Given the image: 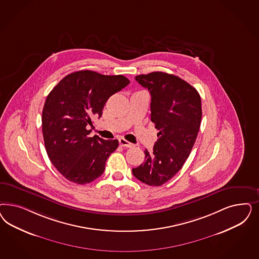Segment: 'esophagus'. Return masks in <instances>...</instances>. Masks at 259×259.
I'll return each instance as SVG.
<instances>
[{
  "label": "esophagus",
  "mask_w": 259,
  "mask_h": 259,
  "mask_svg": "<svg viewBox=\"0 0 259 259\" xmlns=\"http://www.w3.org/2000/svg\"><path fill=\"white\" fill-rule=\"evenodd\" d=\"M119 144H120V146L125 147V148H132V147H134V144H133V143L126 141L124 138H120V139H119Z\"/></svg>",
  "instance_id": "obj_1"
}]
</instances>
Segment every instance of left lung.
Wrapping results in <instances>:
<instances>
[{"label": "left lung", "instance_id": "1", "mask_svg": "<svg viewBox=\"0 0 259 259\" xmlns=\"http://www.w3.org/2000/svg\"><path fill=\"white\" fill-rule=\"evenodd\" d=\"M135 80L150 92V120L159 133L153 151H144L145 162L133 174L143 183L161 186L182 168L192 151L200 128V95L178 76L161 71Z\"/></svg>", "mask_w": 259, "mask_h": 259}]
</instances>
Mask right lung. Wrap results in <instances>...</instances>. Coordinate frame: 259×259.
Masks as SVG:
<instances>
[{
	"instance_id": "right-lung-1",
	"label": "right lung",
	"mask_w": 259,
	"mask_h": 259,
	"mask_svg": "<svg viewBox=\"0 0 259 259\" xmlns=\"http://www.w3.org/2000/svg\"><path fill=\"white\" fill-rule=\"evenodd\" d=\"M130 83L123 75L80 70L63 78L50 92L42 109L47 153L61 175L73 183H91L103 175L118 140L90 137L92 118L102 116L109 97Z\"/></svg>"
}]
</instances>
